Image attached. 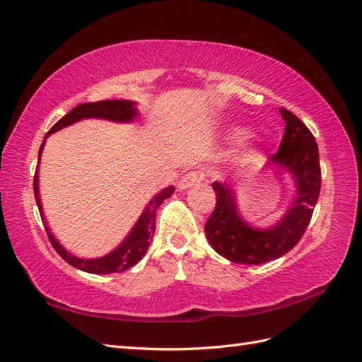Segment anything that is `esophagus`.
I'll return each instance as SVG.
<instances>
[{
    "mask_svg": "<svg viewBox=\"0 0 362 362\" xmlns=\"http://www.w3.org/2000/svg\"><path fill=\"white\" fill-rule=\"evenodd\" d=\"M202 181H203V173L198 170H194V172H189L182 176L178 182V187H180V190H186V189H190L194 186H198Z\"/></svg>",
    "mask_w": 362,
    "mask_h": 362,
    "instance_id": "1",
    "label": "esophagus"
}]
</instances>
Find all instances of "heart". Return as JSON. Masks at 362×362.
<instances>
[{"label": "heart", "instance_id": "heart-1", "mask_svg": "<svg viewBox=\"0 0 362 362\" xmlns=\"http://www.w3.org/2000/svg\"><path fill=\"white\" fill-rule=\"evenodd\" d=\"M247 136V130L243 127H232L226 132V139L229 142H240Z\"/></svg>", "mask_w": 362, "mask_h": 362}]
</instances>
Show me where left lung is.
<instances>
[{"mask_svg": "<svg viewBox=\"0 0 362 362\" xmlns=\"http://www.w3.org/2000/svg\"><path fill=\"white\" fill-rule=\"evenodd\" d=\"M280 115L285 120V134L268 165L290 172L296 184L293 203L282 218L267 229L252 226L238 214L235 189L228 182H212L216 204L204 232L215 251L234 263L260 264L291 251L305 234L317 203L320 165L315 136L291 111L280 108Z\"/></svg>", "mask_w": 362, "mask_h": 362, "instance_id": "8db88e82", "label": "left lung"}]
</instances>
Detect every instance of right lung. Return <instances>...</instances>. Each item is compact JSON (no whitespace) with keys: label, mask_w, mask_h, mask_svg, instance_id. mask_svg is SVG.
I'll return each mask as SVG.
<instances>
[{"label":"right lung","mask_w":362,"mask_h":362,"mask_svg":"<svg viewBox=\"0 0 362 362\" xmlns=\"http://www.w3.org/2000/svg\"><path fill=\"white\" fill-rule=\"evenodd\" d=\"M138 108H136V103L132 100H100V102H88L82 103V105H77L72 108L68 115L63 116L57 124H55L47 134L45 136V141L49 134L62 130L71 124L78 122L82 119H105L111 120V122H132L138 116ZM45 141L40 147L38 151V164L34 176V194H35V202L40 211V216H42V221L45 223L46 234L49 237V242L52 243L55 251L59 252L63 260H66L71 267H74L80 271L91 272V274H110V272H122L128 268L134 267L144 255H146L147 249L150 246L151 238H153L155 229H156V211L158 207L164 203V199L170 197L175 187L168 186L150 199L148 204L144 209L141 214L139 220L136 221L130 234L125 237V240L120 243L116 249H113L110 254L99 257V259H80V257L72 255L68 252L65 247H63L55 237L52 235L51 229L47 228V223L45 221L43 211H42V202H40V194H38V165H40V156H42V151L45 147Z\"/></svg>","instance_id":"1"}]
</instances>
